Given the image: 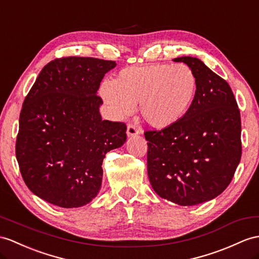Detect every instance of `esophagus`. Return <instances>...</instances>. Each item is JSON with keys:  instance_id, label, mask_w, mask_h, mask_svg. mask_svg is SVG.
Here are the masks:
<instances>
[{"instance_id": "1", "label": "esophagus", "mask_w": 259, "mask_h": 259, "mask_svg": "<svg viewBox=\"0 0 259 259\" xmlns=\"http://www.w3.org/2000/svg\"><path fill=\"white\" fill-rule=\"evenodd\" d=\"M126 133H127L128 137H134V136H137L138 134H140V131H138V128L136 127L135 125L128 124L127 125V132H126Z\"/></svg>"}]
</instances>
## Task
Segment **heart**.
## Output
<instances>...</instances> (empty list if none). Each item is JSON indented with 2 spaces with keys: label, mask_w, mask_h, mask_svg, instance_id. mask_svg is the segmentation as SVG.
Wrapping results in <instances>:
<instances>
[{
  "label": "heart",
  "mask_w": 259,
  "mask_h": 259,
  "mask_svg": "<svg viewBox=\"0 0 259 259\" xmlns=\"http://www.w3.org/2000/svg\"><path fill=\"white\" fill-rule=\"evenodd\" d=\"M195 91V75L182 64L127 67L101 88L103 99L117 115L127 116L140 104L143 118L158 130L172 127L186 116Z\"/></svg>",
  "instance_id": "heart-1"
}]
</instances>
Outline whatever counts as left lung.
Returning a JSON list of instances; mask_svg holds the SVG:
<instances>
[{"label":"left lung","mask_w":259,"mask_h":259,"mask_svg":"<svg viewBox=\"0 0 259 259\" xmlns=\"http://www.w3.org/2000/svg\"><path fill=\"white\" fill-rule=\"evenodd\" d=\"M184 62L197 79L191 108L170 128L145 132L147 172L160 198L179 205L206 202L222 193L242 156L241 114L228 82L195 57Z\"/></svg>","instance_id":"obj_1"}]
</instances>
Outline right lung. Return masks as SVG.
I'll list each match as a JSON object with an SVG mask.
<instances>
[{
  "label": "right lung",
  "mask_w": 259,
  "mask_h": 259,
  "mask_svg": "<svg viewBox=\"0 0 259 259\" xmlns=\"http://www.w3.org/2000/svg\"><path fill=\"white\" fill-rule=\"evenodd\" d=\"M115 66L90 57L55 59L24 100L16 159L29 190L49 203H90L102 185L105 154L126 142V125L102 119L97 96Z\"/></svg>",
  "instance_id": "right-lung-1"
}]
</instances>
